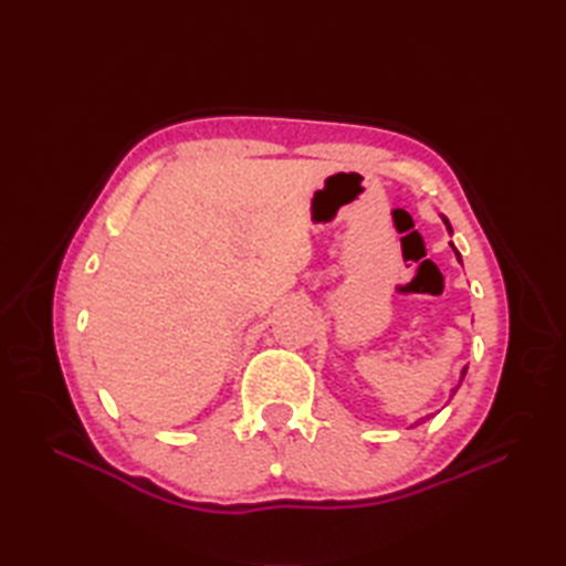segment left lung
<instances>
[{"mask_svg":"<svg viewBox=\"0 0 566 566\" xmlns=\"http://www.w3.org/2000/svg\"><path fill=\"white\" fill-rule=\"evenodd\" d=\"M442 221H444V226H448V231L452 233V228H450V221H448V219H444V216H442ZM450 245H452V243H450ZM452 250H454V255H457V260H460V252H457V248H454V245H452ZM460 262H462V260H460ZM464 375H467V367L462 369V377H460V384H462ZM460 384H457V387L452 389V394H450V396H454V391H457V389H460ZM428 418H430V416H426V418H420V420H416V426H418V423H426V420H428ZM411 428H413V426H411Z\"/></svg>","mask_w":566,"mask_h":566,"instance_id":"obj_1","label":"left lung"}]
</instances>
